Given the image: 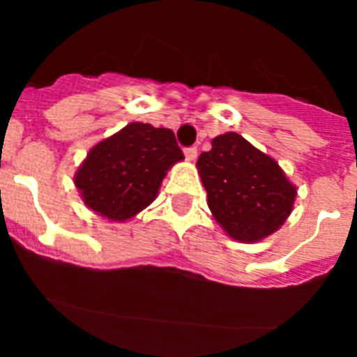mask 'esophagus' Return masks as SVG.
Here are the masks:
<instances>
[{
	"instance_id": "obj_1",
	"label": "esophagus",
	"mask_w": 357,
	"mask_h": 357,
	"mask_svg": "<svg viewBox=\"0 0 357 357\" xmlns=\"http://www.w3.org/2000/svg\"><path fill=\"white\" fill-rule=\"evenodd\" d=\"M184 155H185V159H188V160H195V159H197V155H198V150L195 146H189V148H185V150H184Z\"/></svg>"
}]
</instances>
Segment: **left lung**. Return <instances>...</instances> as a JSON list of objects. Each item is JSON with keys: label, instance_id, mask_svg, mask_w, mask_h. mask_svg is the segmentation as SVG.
I'll return each mask as SVG.
<instances>
[{"label": "left lung", "instance_id": "obj_1", "mask_svg": "<svg viewBox=\"0 0 357 357\" xmlns=\"http://www.w3.org/2000/svg\"><path fill=\"white\" fill-rule=\"evenodd\" d=\"M198 157L197 169L218 225L239 243H257L284 225L295 184L275 159L236 132L218 135Z\"/></svg>", "mask_w": 357, "mask_h": 357}]
</instances>
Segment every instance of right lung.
<instances>
[{"label": "right lung", "instance_id": "add662e5", "mask_svg": "<svg viewBox=\"0 0 357 357\" xmlns=\"http://www.w3.org/2000/svg\"><path fill=\"white\" fill-rule=\"evenodd\" d=\"M182 159L169 128L135 121L94 144L73 181L91 211L121 223L155 200L166 173Z\"/></svg>", "mask_w": 357, "mask_h": 357}]
</instances>
